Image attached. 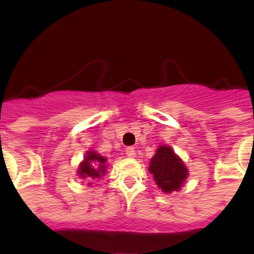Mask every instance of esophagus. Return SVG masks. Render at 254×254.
<instances>
[{"label":"esophagus","instance_id":"esophagus-1","mask_svg":"<svg viewBox=\"0 0 254 254\" xmlns=\"http://www.w3.org/2000/svg\"><path fill=\"white\" fill-rule=\"evenodd\" d=\"M125 154H127V156H130V158H134L135 156V150L134 148H131V146H129V148H127V150H125Z\"/></svg>","mask_w":254,"mask_h":254}]
</instances>
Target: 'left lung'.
Returning a JSON list of instances; mask_svg holds the SVG:
<instances>
[{
    "label": "left lung",
    "mask_w": 254,
    "mask_h": 254,
    "mask_svg": "<svg viewBox=\"0 0 254 254\" xmlns=\"http://www.w3.org/2000/svg\"><path fill=\"white\" fill-rule=\"evenodd\" d=\"M149 172L164 193L179 190L188 175V170L182 159L167 145L158 148L149 165Z\"/></svg>",
    "instance_id": "left-lung-1"
}]
</instances>
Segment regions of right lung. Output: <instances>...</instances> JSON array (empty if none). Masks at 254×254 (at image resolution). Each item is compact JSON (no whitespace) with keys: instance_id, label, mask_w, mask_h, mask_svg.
<instances>
[{"instance_id":"add662e5","label":"right lung","mask_w":254,"mask_h":254,"mask_svg":"<svg viewBox=\"0 0 254 254\" xmlns=\"http://www.w3.org/2000/svg\"><path fill=\"white\" fill-rule=\"evenodd\" d=\"M105 162L106 159L104 156L94 151H89L77 172L81 178H87V179L100 178L101 175L105 174Z\"/></svg>"}]
</instances>
